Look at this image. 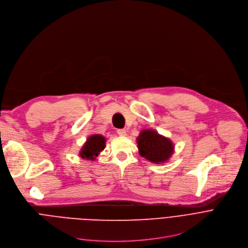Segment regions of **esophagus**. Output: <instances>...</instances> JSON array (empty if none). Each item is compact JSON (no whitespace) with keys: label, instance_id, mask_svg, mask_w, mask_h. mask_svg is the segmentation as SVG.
<instances>
[{"label":"esophagus","instance_id":"34e87169","mask_svg":"<svg viewBox=\"0 0 248 248\" xmlns=\"http://www.w3.org/2000/svg\"><path fill=\"white\" fill-rule=\"evenodd\" d=\"M117 134H118L119 136H125V135H126V131H125L124 129H118V130H117Z\"/></svg>","mask_w":248,"mask_h":248}]
</instances>
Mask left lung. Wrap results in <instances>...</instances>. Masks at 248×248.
Listing matches in <instances>:
<instances>
[{
    "label": "left lung",
    "mask_w": 248,
    "mask_h": 248,
    "mask_svg": "<svg viewBox=\"0 0 248 248\" xmlns=\"http://www.w3.org/2000/svg\"><path fill=\"white\" fill-rule=\"evenodd\" d=\"M140 155L155 163L164 162L173 153L172 142L153 130L140 132L137 139Z\"/></svg>",
    "instance_id": "8db88e82"
}]
</instances>
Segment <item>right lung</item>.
<instances>
[{"mask_svg":"<svg viewBox=\"0 0 248 248\" xmlns=\"http://www.w3.org/2000/svg\"><path fill=\"white\" fill-rule=\"evenodd\" d=\"M106 139L100 135L91 136L81 150L80 156L85 159L93 160L105 148Z\"/></svg>","mask_w":248,"mask_h":248,"instance_id":"right-lung-1","label":"right lung"}]
</instances>
